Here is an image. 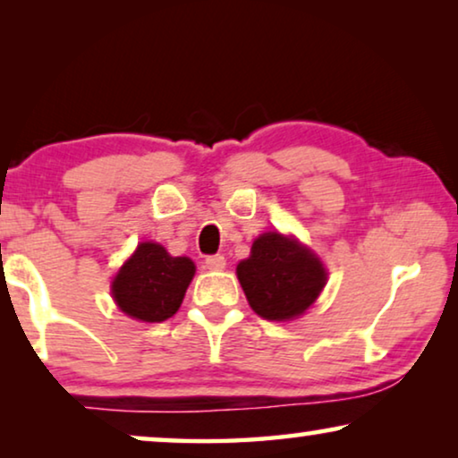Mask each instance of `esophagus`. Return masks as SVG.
Listing matches in <instances>:
<instances>
[{"instance_id": "obj_1", "label": "esophagus", "mask_w": 458, "mask_h": 458, "mask_svg": "<svg viewBox=\"0 0 458 458\" xmlns=\"http://www.w3.org/2000/svg\"><path fill=\"white\" fill-rule=\"evenodd\" d=\"M225 265H227V260H225V256H221V254L206 256V260H204V267L208 268V271H223Z\"/></svg>"}]
</instances>
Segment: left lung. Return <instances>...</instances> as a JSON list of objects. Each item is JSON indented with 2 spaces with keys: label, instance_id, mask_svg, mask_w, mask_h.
Instances as JSON below:
<instances>
[{
  "label": "left lung",
  "instance_id": "obj_1",
  "mask_svg": "<svg viewBox=\"0 0 458 458\" xmlns=\"http://www.w3.org/2000/svg\"><path fill=\"white\" fill-rule=\"evenodd\" d=\"M237 279L256 315L290 321L318 298L327 271L298 240L268 231L256 237L248 259L237 265Z\"/></svg>",
  "mask_w": 458,
  "mask_h": 458
}]
</instances>
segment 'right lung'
<instances>
[{"label":"right lung","mask_w":458,"mask_h":458,"mask_svg":"<svg viewBox=\"0 0 458 458\" xmlns=\"http://www.w3.org/2000/svg\"><path fill=\"white\" fill-rule=\"evenodd\" d=\"M196 265L171 256L160 243L143 242L112 281V298L131 318L160 323L179 310Z\"/></svg>","instance_id":"right-lung-1"}]
</instances>
